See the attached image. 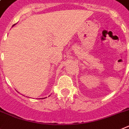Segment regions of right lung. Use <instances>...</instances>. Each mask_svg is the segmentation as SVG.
<instances>
[{
	"label": "right lung",
	"mask_w": 129,
	"mask_h": 129,
	"mask_svg": "<svg viewBox=\"0 0 129 129\" xmlns=\"http://www.w3.org/2000/svg\"><path fill=\"white\" fill-rule=\"evenodd\" d=\"M14 25H15V24H14ZM14 25H13V26H14Z\"/></svg>",
	"instance_id": "add662e5"
}]
</instances>
